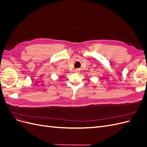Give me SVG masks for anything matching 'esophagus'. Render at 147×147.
Listing matches in <instances>:
<instances>
[{
  "label": "esophagus",
  "instance_id": "1",
  "mask_svg": "<svg viewBox=\"0 0 147 147\" xmlns=\"http://www.w3.org/2000/svg\"><path fill=\"white\" fill-rule=\"evenodd\" d=\"M80 72V69H75V72H76V73H79Z\"/></svg>",
  "mask_w": 147,
  "mask_h": 147
}]
</instances>
